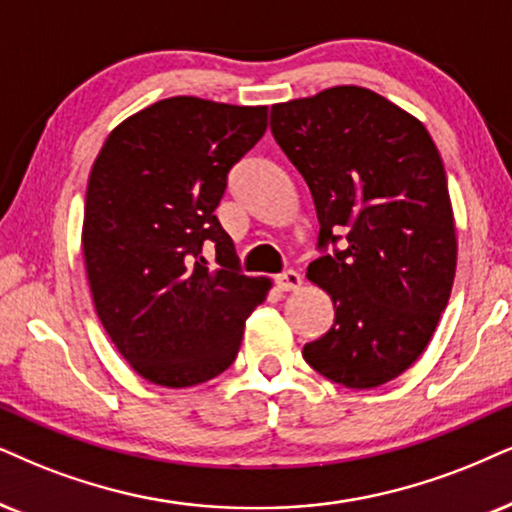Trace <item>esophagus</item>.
I'll return each instance as SVG.
<instances>
[{"instance_id": "1", "label": "esophagus", "mask_w": 512, "mask_h": 512, "mask_svg": "<svg viewBox=\"0 0 512 512\" xmlns=\"http://www.w3.org/2000/svg\"><path fill=\"white\" fill-rule=\"evenodd\" d=\"M274 283H276L278 290H283V293H288V290H297V288H300L302 276L297 274V271L288 269V271H283V274H278Z\"/></svg>"}]
</instances>
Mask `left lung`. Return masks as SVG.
I'll return each mask as SVG.
<instances>
[{
  "instance_id": "left-lung-1",
  "label": "left lung",
  "mask_w": 512,
  "mask_h": 512,
  "mask_svg": "<svg viewBox=\"0 0 512 512\" xmlns=\"http://www.w3.org/2000/svg\"><path fill=\"white\" fill-rule=\"evenodd\" d=\"M271 134L312 191L323 255L307 278L335 307L302 357L354 390L390 383L428 347L454 286L456 226L435 141L352 84L271 106Z\"/></svg>"
}]
</instances>
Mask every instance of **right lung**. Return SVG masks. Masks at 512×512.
Masks as SVG:
<instances>
[{
  "mask_svg": "<svg viewBox=\"0 0 512 512\" xmlns=\"http://www.w3.org/2000/svg\"><path fill=\"white\" fill-rule=\"evenodd\" d=\"M264 132L267 106L174 96L115 127L96 155L82 224L89 288L113 345L148 383L224 373L269 293V278L243 274L215 217L231 167Z\"/></svg>",
  "mask_w": 512,
  "mask_h": 512,
  "instance_id": "right-lung-1",
  "label": "right lung"
}]
</instances>
